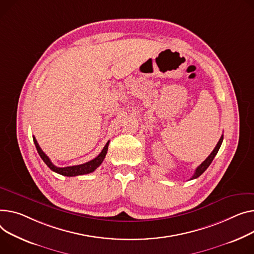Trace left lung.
<instances>
[{"mask_svg": "<svg viewBox=\"0 0 254 254\" xmlns=\"http://www.w3.org/2000/svg\"><path fill=\"white\" fill-rule=\"evenodd\" d=\"M223 140H224V134H222L221 139H219V141L217 142V144H216L215 148L213 149V151L211 152L210 155H209V156H208V157H207L203 162H202V163H201V164L196 168V171H195V173H194L193 177H192L190 180L197 179L198 177H200L202 174H203V173L207 170V167L210 165V163L212 162L213 158H214V157H215V155L217 154V152H218L219 148H221V145H222V143H223Z\"/></svg>", "mask_w": 254, "mask_h": 254, "instance_id": "obj_1", "label": "left lung"}]
</instances>
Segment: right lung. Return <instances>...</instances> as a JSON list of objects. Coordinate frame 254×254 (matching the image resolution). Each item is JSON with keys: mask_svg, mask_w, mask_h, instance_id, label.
<instances>
[{"mask_svg": "<svg viewBox=\"0 0 254 254\" xmlns=\"http://www.w3.org/2000/svg\"><path fill=\"white\" fill-rule=\"evenodd\" d=\"M33 138V143H35L36 145V148L39 152V154L41 156V158L44 160V162L49 166V168L51 171H53L59 175H62V176H66V177H75V176H81V175H87V174H90V173H93L97 167L100 166V164L103 162L106 154H107V150H108V145H109V142L108 141L106 143V145L104 146L103 150L101 151V153L94 159L86 162V163H82V164H79V165H73V166H66V167H58L56 165H54L52 163V161L50 160V158L44 153L43 150L41 149V147L39 146L37 140L35 137Z\"/></svg>", "mask_w": 254, "mask_h": 254, "instance_id": "1", "label": "right lung"}]
</instances>
